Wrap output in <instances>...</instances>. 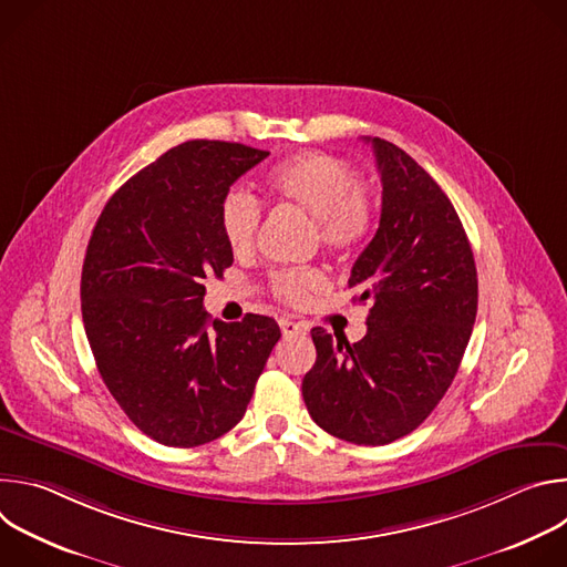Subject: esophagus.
Segmentation results:
<instances>
[{
    "label": "esophagus",
    "mask_w": 567,
    "mask_h": 567,
    "mask_svg": "<svg viewBox=\"0 0 567 567\" xmlns=\"http://www.w3.org/2000/svg\"><path fill=\"white\" fill-rule=\"evenodd\" d=\"M280 330H282V337H296L302 332V326H298V322H293L291 318H280Z\"/></svg>",
    "instance_id": "esophagus-1"
}]
</instances>
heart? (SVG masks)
Returning <instances> with one entry per match:
<instances>
[{"label":"heart","instance_id":"obj_1","mask_svg":"<svg viewBox=\"0 0 567 567\" xmlns=\"http://www.w3.org/2000/svg\"><path fill=\"white\" fill-rule=\"evenodd\" d=\"M267 190L280 202L293 204L316 219L320 241L334 251H354L370 237L377 221L372 193L357 182L346 161L322 152H298L267 173ZM262 210L258 199L230 188L219 202V228L233 254L254 249ZM326 282L318 269H285L271 276V291L302 305Z\"/></svg>","mask_w":567,"mask_h":567}]
</instances>
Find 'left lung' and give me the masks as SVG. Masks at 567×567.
I'll use <instances>...</instances> for the list:
<instances>
[{"label":"left lung","mask_w":567,"mask_h":567,"mask_svg":"<svg viewBox=\"0 0 567 567\" xmlns=\"http://www.w3.org/2000/svg\"><path fill=\"white\" fill-rule=\"evenodd\" d=\"M372 143L381 219L348 285L370 302L368 332L348 343L311 330L302 379L311 420L330 435L383 446L413 433L449 390L477 311V274L462 221L437 182L401 147Z\"/></svg>","instance_id":"1"}]
</instances>
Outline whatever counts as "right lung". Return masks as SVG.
<instances>
[{
	"mask_svg": "<svg viewBox=\"0 0 567 567\" xmlns=\"http://www.w3.org/2000/svg\"><path fill=\"white\" fill-rule=\"evenodd\" d=\"M267 156L186 141L127 179L90 237L80 278L87 341L123 413L158 444L190 449L228 433L280 339L269 316L221 322L204 309L206 276L233 265L219 202Z\"/></svg>",
	"mask_w": 567,
	"mask_h": 567,
	"instance_id": "1",
	"label": "right lung"
}]
</instances>
